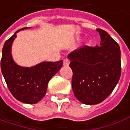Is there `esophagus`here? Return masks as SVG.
I'll list each match as a JSON object with an SVG mask.
<instances>
[{"instance_id": "obj_1", "label": "esophagus", "mask_w": 130, "mask_h": 130, "mask_svg": "<svg viewBox=\"0 0 130 130\" xmlns=\"http://www.w3.org/2000/svg\"><path fill=\"white\" fill-rule=\"evenodd\" d=\"M63 66H69V60L67 59V58L64 59L63 61Z\"/></svg>"}]
</instances>
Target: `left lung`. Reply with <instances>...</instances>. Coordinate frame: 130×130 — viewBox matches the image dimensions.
Here are the masks:
<instances>
[{"label":"left lung","instance_id":"1","mask_svg":"<svg viewBox=\"0 0 130 130\" xmlns=\"http://www.w3.org/2000/svg\"><path fill=\"white\" fill-rule=\"evenodd\" d=\"M101 46H85L68 58L73 71L72 89L82 103L95 105L110 95L121 75L120 49L118 43L101 29Z\"/></svg>","mask_w":130,"mask_h":130}]
</instances>
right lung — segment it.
I'll return each mask as SVG.
<instances>
[{
    "label": "right lung",
    "mask_w": 130,
    "mask_h": 130,
    "mask_svg": "<svg viewBox=\"0 0 130 130\" xmlns=\"http://www.w3.org/2000/svg\"><path fill=\"white\" fill-rule=\"evenodd\" d=\"M15 33L5 41L3 47L1 68L9 91L18 101L35 104L46 94L47 85L54 75L62 67L63 61L42 62L33 67L17 65L11 56V45L16 38Z\"/></svg>",
    "instance_id": "add662e5"
}]
</instances>
